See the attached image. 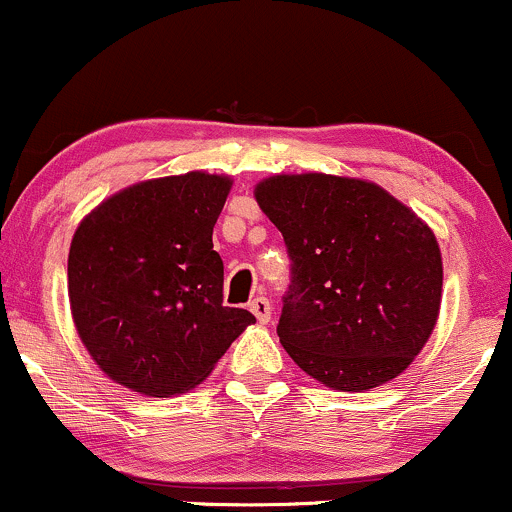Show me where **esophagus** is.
<instances>
[{"instance_id": "obj_1", "label": "esophagus", "mask_w": 512, "mask_h": 512, "mask_svg": "<svg viewBox=\"0 0 512 512\" xmlns=\"http://www.w3.org/2000/svg\"><path fill=\"white\" fill-rule=\"evenodd\" d=\"M250 310H252V315H255L257 320L262 322V325H264V322H269V317H272V303H269L264 296L252 298Z\"/></svg>"}]
</instances>
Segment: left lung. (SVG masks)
Here are the masks:
<instances>
[{
    "mask_svg": "<svg viewBox=\"0 0 512 512\" xmlns=\"http://www.w3.org/2000/svg\"><path fill=\"white\" fill-rule=\"evenodd\" d=\"M291 260L276 334L322 385L363 392L397 378L436 327L438 240L383 187L325 173L255 187Z\"/></svg>",
    "mask_w": 512,
    "mask_h": 512,
    "instance_id": "obj_1",
    "label": "left lung"
}]
</instances>
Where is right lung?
<instances>
[{
	"instance_id": "1",
	"label": "right lung",
	"mask_w": 512,
	"mask_h": 512,
	"mask_svg": "<svg viewBox=\"0 0 512 512\" xmlns=\"http://www.w3.org/2000/svg\"><path fill=\"white\" fill-rule=\"evenodd\" d=\"M231 180L170 175L127 187L76 228L69 303L81 342L115 383L170 397L202 383L255 315L223 305L211 243Z\"/></svg>"
}]
</instances>
